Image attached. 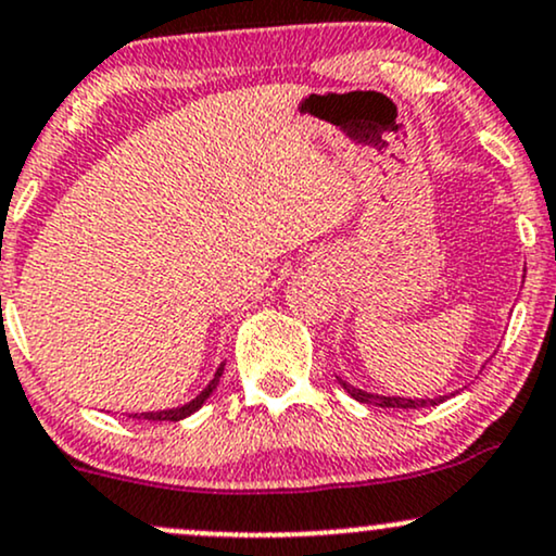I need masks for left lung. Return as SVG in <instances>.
Returning <instances> with one entry per match:
<instances>
[{"label": "left lung", "instance_id": "obj_1", "mask_svg": "<svg viewBox=\"0 0 556 556\" xmlns=\"http://www.w3.org/2000/svg\"><path fill=\"white\" fill-rule=\"evenodd\" d=\"M339 383L346 393H350L352 399H357L359 404H372V406H380V409H422V406H438L443 404L447 396H434V399H404V396H383V393H370V391H363V388L346 383V380L337 378ZM453 396V393H451Z\"/></svg>", "mask_w": 556, "mask_h": 556}]
</instances>
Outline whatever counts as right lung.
Returning <instances> with one entry per match:
<instances>
[{
    "instance_id": "add662e5",
    "label": "right lung",
    "mask_w": 556,
    "mask_h": 556,
    "mask_svg": "<svg viewBox=\"0 0 556 556\" xmlns=\"http://www.w3.org/2000/svg\"><path fill=\"white\" fill-rule=\"evenodd\" d=\"M223 370H225V365H219V367H217V372H214V378L210 380V386H206L204 391L199 393L197 399H191L189 404H184V406H176V409H163V412H142V414H131V417H137V419H147V422H178V419H186V417H189V414H193V412H199V409H202V404H204V401L210 399L214 388H217V383H219V376H223Z\"/></svg>"
}]
</instances>
